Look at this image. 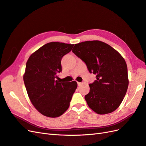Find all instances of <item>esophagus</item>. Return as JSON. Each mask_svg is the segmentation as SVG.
<instances>
[{
    "label": "esophagus",
    "mask_w": 146,
    "mask_h": 146,
    "mask_svg": "<svg viewBox=\"0 0 146 146\" xmlns=\"http://www.w3.org/2000/svg\"><path fill=\"white\" fill-rule=\"evenodd\" d=\"M77 83H78V86H80V85H81V84H82V82H78Z\"/></svg>",
    "instance_id": "obj_1"
}]
</instances>
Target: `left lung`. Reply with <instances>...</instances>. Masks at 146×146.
<instances>
[{
	"instance_id": "8db88e82",
	"label": "left lung",
	"mask_w": 146,
	"mask_h": 146,
	"mask_svg": "<svg viewBox=\"0 0 146 146\" xmlns=\"http://www.w3.org/2000/svg\"><path fill=\"white\" fill-rule=\"evenodd\" d=\"M72 52L84 62L90 73L97 75L84 97L89 108L98 114L115 111L128 86L127 66L122 56L109 44L98 40L75 44Z\"/></svg>"
}]
</instances>
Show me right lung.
<instances>
[{"mask_svg": "<svg viewBox=\"0 0 146 146\" xmlns=\"http://www.w3.org/2000/svg\"><path fill=\"white\" fill-rule=\"evenodd\" d=\"M74 44L51 42L29 57L23 76L28 96L36 109L46 117H57L68 110L77 82H60L61 60Z\"/></svg>", "mask_w": 146, "mask_h": 146, "instance_id": "add662e5", "label": "right lung"}]
</instances>
